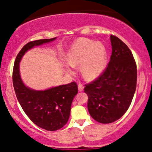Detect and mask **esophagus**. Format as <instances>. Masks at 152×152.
<instances>
[{"label": "esophagus", "mask_w": 152, "mask_h": 152, "mask_svg": "<svg viewBox=\"0 0 152 152\" xmlns=\"http://www.w3.org/2000/svg\"><path fill=\"white\" fill-rule=\"evenodd\" d=\"M78 90L80 91V92H81V91H83V89H84V87H83V84H81V83H78Z\"/></svg>", "instance_id": "esophagus-1"}]
</instances>
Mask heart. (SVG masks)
I'll use <instances>...</instances> for the list:
<instances>
[{"mask_svg": "<svg viewBox=\"0 0 152 152\" xmlns=\"http://www.w3.org/2000/svg\"><path fill=\"white\" fill-rule=\"evenodd\" d=\"M67 60L70 65L68 72L74 74V66L81 64V74L88 80L98 77L105 69L107 53L104 46L87 38H80L68 51Z\"/></svg>", "mask_w": 152, "mask_h": 152, "instance_id": "heart-1", "label": "heart"}]
</instances>
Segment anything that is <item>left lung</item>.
Segmentation results:
<instances>
[{"label":"left lung","mask_w":152,"mask_h":152,"mask_svg":"<svg viewBox=\"0 0 152 152\" xmlns=\"http://www.w3.org/2000/svg\"><path fill=\"white\" fill-rule=\"evenodd\" d=\"M112 54L104 72L85 85L88 109L96 122L109 124L122 117L130 106L136 89L137 66L126 44L110 35Z\"/></svg>","instance_id":"8db88e82"}]
</instances>
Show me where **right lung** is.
<instances>
[{"instance_id":"add662e5","label":"right lung","mask_w":152,"mask_h":152,"mask_svg":"<svg viewBox=\"0 0 152 152\" xmlns=\"http://www.w3.org/2000/svg\"><path fill=\"white\" fill-rule=\"evenodd\" d=\"M55 39H38L26 44L16 58L12 72L14 89L22 109L34 124L50 131L62 128L67 122L73 99L78 93L77 83L74 81L44 91L32 90L22 82L19 62L28 50Z\"/></svg>"}]
</instances>
